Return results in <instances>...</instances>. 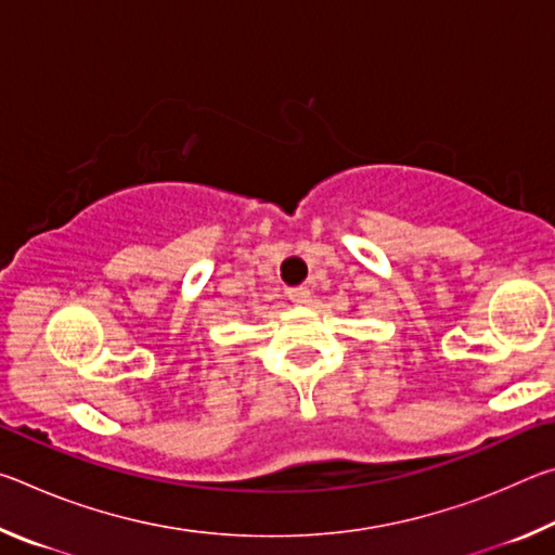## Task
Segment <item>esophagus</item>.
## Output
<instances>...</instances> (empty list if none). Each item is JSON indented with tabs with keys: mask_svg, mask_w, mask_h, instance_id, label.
<instances>
[{
	"mask_svg": "<svg viewBox=\"0 0 555 555\" xmlns=\"http://www.w3.org/2000/svg\"><path fill=\"white\" fill-rule=\"evenodd\" d=\"M288 298L294 300L296 306H306V304H311V288H308V286H296V288H291V291H288Z\"/></svg>",
	"mask_w": 555,
	"mask_h": 555,
	"instance_id": "esophagus-1",
	"label": "esophagus"
}]
</instances>
